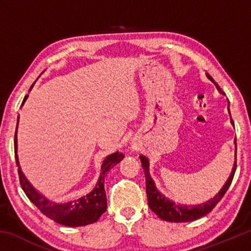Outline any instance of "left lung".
<instances>
[{
	"label": "left lung",
	"mask_w": 251,
	"mask_h": 251,
	"mask_svg": "<svg viewBox=\"0 0 251 251\" xmlns=\"http://www.w3.org/2000/svg\"><path fill=\"white\" fill-rule=\"evenodd\" d=\"M208 78L211 79L209 75H208ZM216 86L218 88V85H216ZM235 143H236V139H235ZM139 158L142 160V166L144 169V173H145L148 206H150L151 209L154 211L160 219L166 220V222H172V223L193 222V220L199 219L203 217V216H206L207 214H209V212L216 207V205L222 201L224 195L226 194L229 186L231 184L233 175H235V172H236V167H237V152H236L235 166L232 168L231 175L229 176L226 184H225L223 188L219 190V193L216 195L214 198H210L209 201H207L206 202L199 203V205H184V203H180V202H175L173 199L165 196L163 193H160L159 190L156 188L155 182L151 179V177L150 175V171H148L150 163H148L147 158L146 157H144L143 155L139 156Z\"/></svg>",
	"instance_id": "obj_1"
}]
</instances>
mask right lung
<instances>
[{"label":"right lung","mask_w":251,"mask_h":251,"mask_svg":"<svg viewBox=\"0 0 251 251\" xmlns=\"http://www.w3.org/2000/svg\"><path fill=\"white\" fill-rule=\"evenodd\" d=\"M26 97L23 101H25ZM19 123V122H18ZM16 133H15V141H14V150H15V159L16 164L19 165L18 155H16ZM124 158V155L122 152H114V154L108 155L103 161L101 165V173L99 178V181L95 186V188L92 190L86 196H83L78 199H73V201L66 202H53L42 196L40 193H37L33 186L29 184L26 178L21 172L19 167V178L20 184L22 189L24 190L25 195L35 205L41 212L50 218L54 222L69 227H78L85 226V225L93 224L100 219L101 215L104 214L106 208H107V199H106V193L104 188V180L106 174L109 172L116 164Z\"/></svg>","instance_id":"right-lung-1"}]
</instances>
